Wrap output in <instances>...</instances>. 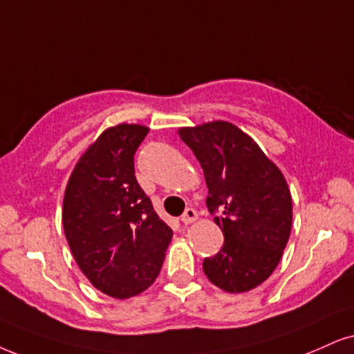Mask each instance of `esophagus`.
Listing matches in <instances>:
<instances>
[{
    "label": "esophagus",
    "mask_w": 354,
    "mask_h": 354,
    "mask_svg": "<svg viewBox=\"0 0 354 354\" xmlns=\"http://www.w3.org/2000/svg\"><path fill=\"white\" fill-rule=\"evenodd\" d=\"M197 218H198V213L195 212L194 208H185V212L182 213V216H180V221L184 225H190V223H194Z\"/></svg>",
    "instance_id": "esophagus-1"
}]
</instances>
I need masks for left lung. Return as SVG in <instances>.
I'll return each instance as SVG.
<instances>
[{
	"label": "left lung",
	"mask_w": 354,
	"mask_h": 354,
	"mask_svg": "<svg viewBox=\"0 0 354 354\" xmlns=\"http://www.w3.org/2000/svg\"><path fill=\"white\" fill-rule=\"evenodd\" d=\"M178 136L202 165L207 207L225 243L203 272L226 292L263 283L281 261L292 228V198L282 172L241 129L226 121L182 128Z\"/></svg>",
	"instance_id": "left-lung-1"
}]
</instances>
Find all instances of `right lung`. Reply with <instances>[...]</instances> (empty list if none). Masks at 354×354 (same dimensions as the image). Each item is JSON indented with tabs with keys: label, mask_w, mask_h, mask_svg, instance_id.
Instances as JSON below:
<instances>
[{
	"label": "right lung",
	"mask_w": 354,
	"mask_h": 354,
	"mask_svg": "<svg viewBox=\"0 0 354 354\" xmlns=\"http://www.w3.org/2000/svg\"><path fill=\"white\" fill-rule=\"evenodd\" d=\"M147 131L139 124L104 131L65 189L62 223L72 254L88 281L115 299L141 294L156 281L172 239L134 176Z\"/></svg>",
	"instance_id": "obj_1"
}]
</instances>
